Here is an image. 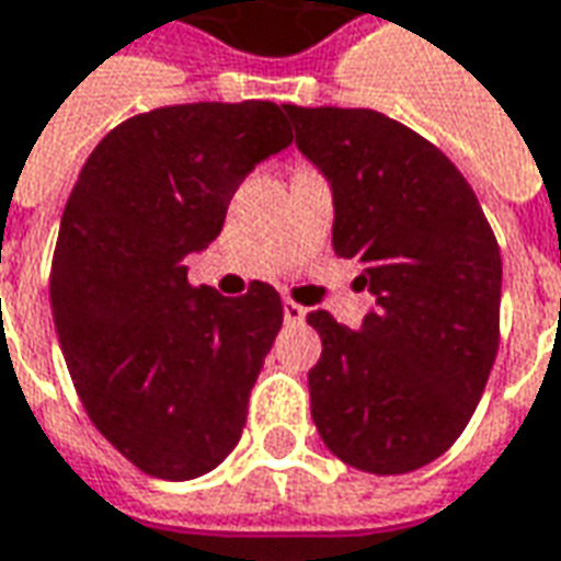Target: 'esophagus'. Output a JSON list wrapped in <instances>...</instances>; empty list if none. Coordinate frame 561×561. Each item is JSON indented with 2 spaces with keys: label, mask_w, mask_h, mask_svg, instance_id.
<instances>
[{
  "label": "esophagus",
  "mask_w": 561,
  "mask_h": 561,
  "mask_svg": "<svg viewBox=\"0 0 561 561\" xmlns=\"http://www.w3.org/2000/svg\"><path fill=\"white\" fill-rule=\"evenodd\" d=\"M282 316H285V321H288V324H300V321L307 319V309L297 307L294 300H285V304H282Z\"/></svg>",
  "instance_id": "1"
}]
</instances>
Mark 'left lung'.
Listing matches in <instances>:
<instances>
[{
  "label": "left lung",
  "instance_id": "8db88e82",
  "mask_svg": "<svg viewBox=\"0 0 561 561\" xmlns=\"http://www.w3.org/2000/svg\"><path fill=\"white\" fill-rule=\"evenodd\" d=\"M331 182L334 252L376 297L358 331L316 309L312 422L340 461L407 473L465 431L499 352L501 252L480 199L428 139L374 108L285 105Z\"/></svg>",
  "mask_w": 561,
  "mask_h": 561
}]
</instances>
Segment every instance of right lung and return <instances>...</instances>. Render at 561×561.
<instances>
[{
  "label": "right lung",
  "instance_id": "1",
  "mask_svg": "<svg viewBox=\"0 0 561 561\" xmlns=\"http://www.w3.org/2000/svg\"><path fill=\"white\" fill-rule=\"evenodd\" d=\"M291 139L264 100L163 105L117 124L66 199L50 264L62 358L90 422L151 477L194 480L240 444L282 300L267 282L242 297L194 288L185 257Z\"/></svg>",
  "mask_w": 561,
  "mask_h": 561
}]
</instances>
